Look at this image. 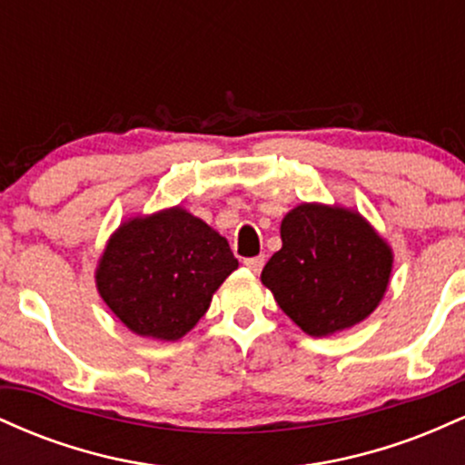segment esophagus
Instances as JSON below:
<instances>
[{
  "mask_svg": "<svg viewBox=\"0 0 465 465\" xmlns=\"http://www.w3.org/2000/svg\"><path fill=\"white\" fill-rule=\"evenodd\" d=\"M264 255H255V258H247L244 260V266H247L249 271H253V273H260V271H262V266H264Z\"/></svg>",
  "mask_w": 465,
  "mask_h": 465,
  "instance_id": "esophagus-1",
  "label": "esophagus"
}]
</instances>
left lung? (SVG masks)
Here are the masks:
<instances>
[{"mask_svg":"<svg viewBox=\"0 0 465 465\" xmlns=\"http://www.w3.org/2000/svg\"><path fill=\"white\" fill-rule=\"evenodd\" d=\"M282 249L262 269L277 306L306 334L354 328L385 297L393 251L351 207L302 203L282 218Z\"/></svg>","mask_w":465,"mask_h":465,"instance_id":"1","label":"left lung"}]
</instances>
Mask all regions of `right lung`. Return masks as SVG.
Here are the masks:
<instances>
[{"instance_id": "right-lung-1", "label": "right lung", "mask_w": 465, "mask_h": 465, "mask_svg": "<svg viewBox=\"0 0 465 465\" xmlns=\"http://www.w3.org/2000/svg\"><path fill=\"white\" fill-rule=\"evenodd\" d=\"M236 269L227 240L174 205L120 223L95 266V288L131 332L177 341Z\"/></svg>"}]
</instances>
